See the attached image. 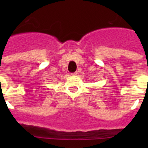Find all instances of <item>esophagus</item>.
Here are the masks:
<instances>
[{"instance_id":"obj_1","label":"esophagus","mask_w":148,"mask_h":148,"mask_svg":"<svg viewBox=\"0 0 148 148\" xmlns=\"http://www.w3.org/2000/svg\"><path fill=\"white\" fill-rule=\"evenodd\" d=\"M77 74H78V73H77V72H75V73H72V75H76Z\"/></svg>"}]
</instances>
